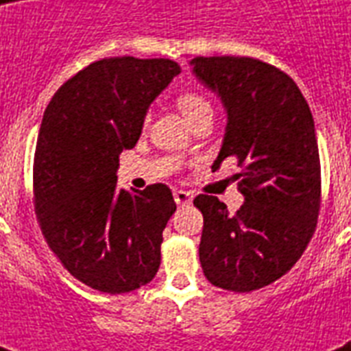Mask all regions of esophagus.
Wrapping results in <instances>:
<instances>
[{"instance_id":"34e87169","label":"esophagus","mask_w":351,"mask_h":351,"mask_svg":"<svg viewBox=\"0 0 351 351\" xmlns=\"http://www.w3.org/2000/svg\"><path fill=\"white\" fill-rule=\"evenodd\" d=\"M175 202L178 204V206H189V204L193 202V195L189 191H182V189H178V191H175Z\"/></svg>"}]
</instances>
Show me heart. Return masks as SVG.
<instances>
[{
  "label": "heart",
  "instance_id": "1",
  "mask_svg": "<svg viewBox=\"0 0 351 351\" xmlns=\"http://www.w3.org/2000/svg\"><path fill=\"white\" fill-rule=\"evenodd\" d=\"M178 109L187 121H193L195 118L204 117V114H213L211 104L204 96L195 95V93H186V95L178 96Z\"/></svg>",
  "mask_w": 351,
  "mask_h": 351
}]
</instances>
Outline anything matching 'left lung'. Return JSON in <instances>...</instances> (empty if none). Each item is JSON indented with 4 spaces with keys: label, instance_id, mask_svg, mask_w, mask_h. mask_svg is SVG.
I'll return each mask as SVG.
<instances>
[{
    "label": "left lung",
    "instance_id": "1",
    "mask_svg": "<svg viewBox=\"0 0 351 351\" xmlns=\"http://www.w3.org/2000/svg\"><path fill=\"white\" fill-rule=\"evenodd\" d=\"M191 73L226 111L222 147L242 167L234 180L244 204L231 215L217 197L198 195L204 215L198 255L209 282L253 291L275 282L304 253L321 202L315 121L288 74L253 58H193Z\"/></svg>",
    "mask_w": 351,
    "mask_h": 351
}]
</instances>
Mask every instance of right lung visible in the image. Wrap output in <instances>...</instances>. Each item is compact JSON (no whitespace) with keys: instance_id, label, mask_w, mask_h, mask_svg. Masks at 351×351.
Masks as SVG:
<instances>
[{"instance_id":"1","label":"right lung","mask_w":351,"mask_h":351,"mask_svg":"<svg viewBox=\"0 0 351 351\" xmlns=\"http://www.w3.org/2000/svg\"><path fill=\"white\" fill-rule=\"evenodd\" d=\"M180 74L173 60L132 56L90 63L52 96L34 156L41 231L69 273L104 293L153 280L162 231L175 213L171 189L118 187L121 151L142 134L147 111Z\"/></svg>"}]
</instances>
